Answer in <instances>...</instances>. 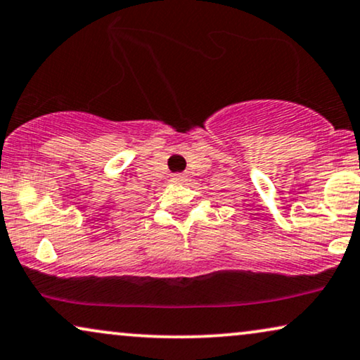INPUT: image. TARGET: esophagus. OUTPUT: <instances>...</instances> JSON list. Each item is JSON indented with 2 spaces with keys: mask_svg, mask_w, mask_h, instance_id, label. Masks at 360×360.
Listing matches in <instances>:
<instances>
[{
  "mask_svg": "<svg viewBox=\"0 0 360 360\" xmlns=\"http://www.w3.org/2000/svg\"><path fill=\"white\" fill-rule=\"evenodd\" d=\"M186 176L184 174H174L172 175V181H175V184H185Z\"/></svg>",
  "mask_w": 360,
  "mask_h": 360,
  "instance_id": "obj_1",
  "label": "esophagus"
}]
</instances>
